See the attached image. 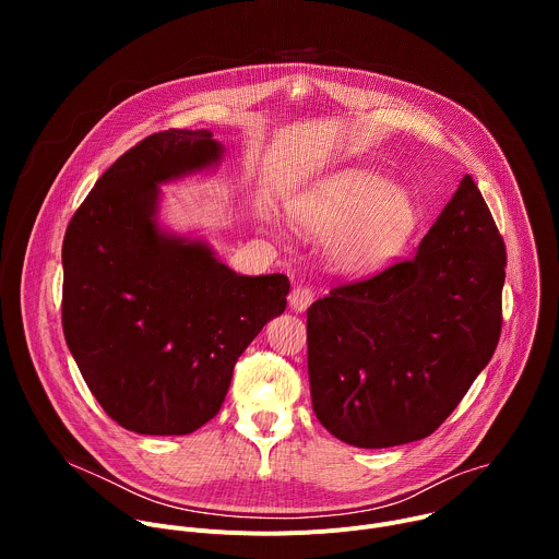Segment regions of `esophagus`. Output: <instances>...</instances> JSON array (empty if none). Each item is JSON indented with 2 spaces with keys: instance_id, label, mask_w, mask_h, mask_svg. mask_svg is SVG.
<instances>
[{
  "instance_id": "34e87169",
  "label": "esophagus",
  "mask_w": 559,
  "mask_h": 559,
  "mask_svg": "<svg viewBox=\"0 0 559 559\" xmlns=\"http://www.w3.org/2000/svg\"><path fill=\"white\" fill-rule=\"evenodd\" d=\"M313 287H309V285H298V287H294L292 289V294H289V305H292V309H296V311H305L311 302H313Z\"/></svg>"
}]
</instances>
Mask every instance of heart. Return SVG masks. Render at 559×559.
Segmentation results:
<instances>
[{"label":"heart","instance_id":"heart-1","mask_svg":"<svg viewBox=\"0 0 559 559\" xmlns=\"http://www.w3.org/2000/svg\"><path fill=\"white\" fill-rule=\"evenodd\" d=\"M313 231L336 234L334 263L347 274H371L401 254L420 225L414 197L367 170H343L294 205Z\"/></svg>","mask_w":559,"mask_h":559}]
</instances>
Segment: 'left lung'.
Returning <instances> with one entry per match:
<instances>
[{
    "instance_id": "8db88e82",
    "label": "left lung",
    "mask_w": 559,
    "mask_h": 559,
    "mask_svg": "<svg viewBox=\"0 0 559 559\" xmlns=\"http://www.w3.org/2000/svg\"><path fill=\"white\" fill-rule=\"evenodd\" d=\"M504 267V238L466 175L412 259L307 309L318 423L360 449L431 436L498 347Z\"/></svg>"
}]
</instances>
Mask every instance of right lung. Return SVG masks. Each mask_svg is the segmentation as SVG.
<instances>
[{
	"label": "right lung",
	"instance_id": "obj_1",
	"mask_svg": "<svg viewBox=\"0 0 559 559\" xmlns=\"http://www.w3.org/2000/svg\"><path fill=\"white\" fill-rule=\"evenodd\" d=\"M207 130H164L123 152L72 214L61 248V325L104 412L145 436L212 420L234 365L285 311V274L241 276L199 241L156 227L158 183L214 164Z\"/></svg>",
	"mask_w": 559,
	"mask_h": 559
}]
</instances>
